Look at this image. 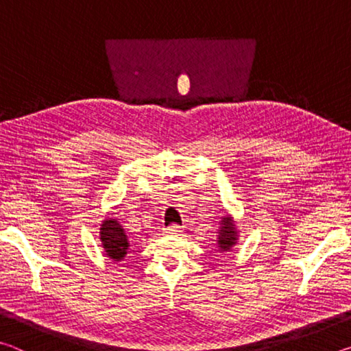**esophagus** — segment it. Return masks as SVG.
Instances as JSON below:
<instances>
[{"instance_id": "esophagus-1", "label": "esophagus", "mask_w": 351, "mask_h": 351, "mask_svg": "<svg viewBox=\"0 0 351 351\" xmlns=\"http://www.w3.org/2000/svg\"><path fill=\"white\" fill-rule=\"evenodd\" d=\"M165 232L170 234V235H176L178 232H181V226L178 224H170L167 229H165Z\"/></svg>"}]
</instances>
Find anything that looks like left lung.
<instances>
[{"mask_svg":"<svg viewBox=\"0 0 351 351\" xmlns=\"http://www.w3.org/2000/svg\"><path fill=\"white\" fill-rule=\"evenodd\" d=\"M221 230L218 235V245L221 251H229L230 247L235 245L237 241V232H235V224L232 223L230 217L223 218Z\"/></svg>","mask_w":351,"mask_h":351,"instance_id":"1","label":"left lung"}]
</instances>
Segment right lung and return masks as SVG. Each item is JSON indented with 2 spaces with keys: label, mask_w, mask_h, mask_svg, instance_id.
Masks as SVG:
<instances>
[{
  "label": "right lung",
  "mask_w": 351,
  "mask_h": 351,
  "mask_svg": "<svg viewBox=\"0 0 351 351\" xmlns=\"http://www.w3.org/2000/svg\"><path fill=\"white\" fill-rule=\"evenodd\" d=\"M100 240L105 247V252L112 260H122L125 257L128 241L127 235L123 234L122 226L114 219H106L100 228Z\"/></svg>",
  "instance_id": "add662e5"
}]
</instances>
